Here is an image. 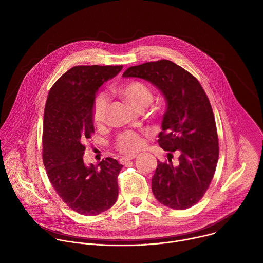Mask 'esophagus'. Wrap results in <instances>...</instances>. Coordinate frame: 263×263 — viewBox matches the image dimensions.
<instances>
[{
    "instance_id": "1",
    "label": "esophagus",
    "mask_w": 263,
    "mask_h": 263,
    "mask_svg": "<svg viewBox=\"0 0 263 263\" xmlns=\"http://www.w3.org/2000/svg\"><path fill=\"white\" fill-rule=\"evenodd\" d=\"M134 158H136L135 155H133V156H124V157L121 158V163L125 164L126 162H128V161H130V160H133Z\"/></svg>"
}]
</instances>
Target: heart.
<instances>
[{"instance_id":"1","label":"heart","mask_w":263,"mask_h":263,"mask_svg":"<svg viewBox=\"0 0 263 263\" xmlns=\"http://www.w3.org/2000/svg\"><path fill=\"white\" fill-rule=\"evenodd\" d=\"M120 95L128 101L136 110L144 109L153 100L152 91L142 82L132 81L119 89ZM108 108V98L101 93L97 96L92 107V119L96 125L101 126L106 121ZM116 146L124 154H135L143 146V139L140 134L134 131H126L122 133L116 141Z\"/></svg>"}]
</instances>
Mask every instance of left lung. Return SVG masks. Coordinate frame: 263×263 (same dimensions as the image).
Listing matches in <instances>:
<instances>
[{"instance_id": "8db88e82", "label": "left lung", "mask_w": 263, "mask_h": 263, "mask_svg": "<svg viewBox=\"0 0 263 263\" xmlns=\"http://www.w3.org/2000/svg\"><path fill=\"white\" fill-rule=\"evenodd\" d=\"M123 77L143 79L164 97L158 143L170 155L178 151L180 156L178 165L157 161L152 192L166 207L191 208L206 193L218 159L215 121L204 89L192 73L165 59L131 66Z\"/></svg>"}]
</instances>
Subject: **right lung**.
Segmentation results:
<instances>
[{
	"mask_svg": "<svg viewBox=\"0 0 263 263\" xmlns=\"http://www.w3.org/2000/svg\"><path fill=\"white\" fill-rule=\"evenodd\" d=\"M123 65L73 66L55 82L45 108L43 159L54 190L73 211L97 215L114 206L123 168L114 158L97 166L83 160V142L95 132L92 107L99 88Z\"/></svg>",
	"mask_w": 263,
	"mask_h": 263,
	"instance_id": "1",
	"label": "right lung"
}]
</instances>
